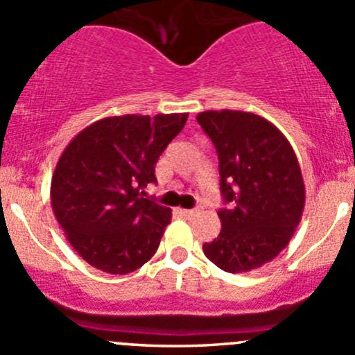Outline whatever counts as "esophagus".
<instances>
[{
  "label": "esophagus",
  "mask_w": 355,
  "mask_h": 355,
  "mask_svg": "<svg viewBox=\"0 0 355 355\" xmlns=\"http://www.w3.org/2000/svg\"><path fill=\"white\" fill-rule=\"evenodd\" d=\"M180 214L185 218H194L199 214V209L198 207H196V209H180Z\"/></svg>",
  "instance_id": "obj_1"
}]
</instances>
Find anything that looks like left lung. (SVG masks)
<instances>
[{"label":"left lung","instance_id":"8db88e82","mask_svg":"<svg viewBox=\"0 0 355 355\" xmlns=\"http://www.w3.org/2000/svg\"><path fill=\"white\" fill-rule=\"evenodd\" d=\"M198 121L216 148L223 202L220 235L202 245L211 263L245 273L287 247L302 218L306 189L295 153L271 121L247 111H202Z\"/></svg>","mask_w":355,"mask_h":355}]
</instances>
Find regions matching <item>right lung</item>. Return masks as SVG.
I'll return each mask as SVG.
<instances>
[{
    "mask_svg": "<svg viewBox=\"0 0 355 355\" xmlns=\"http://www.w3.org/2000/svg\"><path fill=\"white\" fill-rule=\"evenodd\" d=\"M187 116H108L67 146L53 173L51 206L85 263L127 275L155 256L171 209L142 194L148 184H156L155 164Z\"/></svg>",
    "mask_w": 355,
    "mask_h": 355,
    "instance_id": "1",
    "label": "right lung"
}]
</instances>
